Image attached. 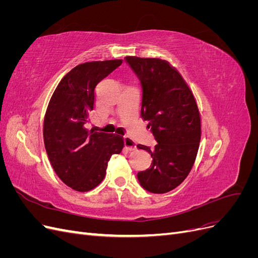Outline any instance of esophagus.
<instances>
[{"instance_id": "34e87169", "label": "esophagus", "mask_w": 258, "mask_h": 258, "mask_svg": "<svg viewBox=\"0 0 258 258\" xmlns=\"http://www.w3.org/2000/svg\"><path fill=\"white\" fill-rule=\"evenodd\" d=\"M124 148H126L128 152H135L137 150V144L132 141V139L126 137L124 138Z\"/></svg>"}]
</instances>
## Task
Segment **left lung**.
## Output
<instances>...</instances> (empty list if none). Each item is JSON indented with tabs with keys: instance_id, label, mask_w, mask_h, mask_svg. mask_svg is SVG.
<instances>
[{
	"instance_id": "left-lung-1",
	"label": "left lung",
	"mask_w": 258,
	"mask_h": 258,
	"mask_svg": "<svg viewBox=\"0 0 258 258\" xmlns=\"http://www.w3.org/2000/svg\"><path fill=\"white\" fill-rule=\"evenodd\" d=\"M142 85L141 116L157 144H139L151 154V167L138 173L147 191L165 194L189 174L201 139L199 108L192 91L177 70L158 58L126 57Z\"/></svg>"
}]
</instances>
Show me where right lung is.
<instances>
[{
  "label": "right lung",
  "mask_w": 258,
  "mask_h": 258,
  "mask_svg": "<svg viewBox=\"0 0 258 258\" xmlns=\"http://www.w3.org/2000/svg\"><path fill=\"white\" fill-rule=\"evenodd\" d=\"M122 60L85 62L72 69L54 89L44 117V144L59 178L76 191H89L106 174L107 162L123 148V138L89 131L99 82Z\"/></svg>",
  "instance_id": "1"
}]
</instances>
